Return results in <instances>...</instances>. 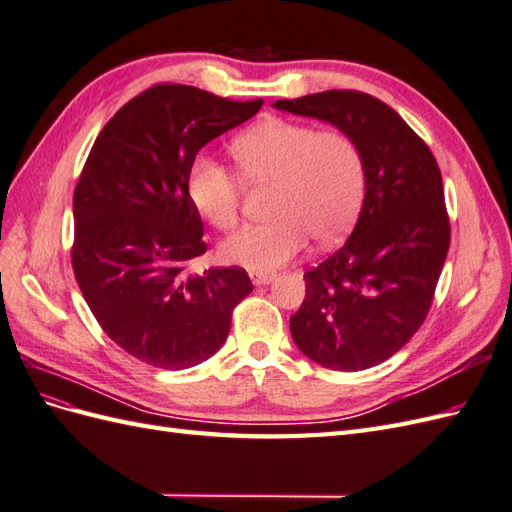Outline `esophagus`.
<instances>
[{
    "label": "esophagus",
    "instance_id": "1",
    "mask_svg": "<svg viewBox=\"0 0 512 512\" xmlns=\"http://www.w3.org/2000/svg\"><path fill=\"white\" fill-rule=\"evenodd\" d=\"M274 279H277V274L274 272H251V281L255 283V285H268V283H272Z\"/></svg>",
    "mask_w": 512,
    "mask_h": 512
}]
</instances>
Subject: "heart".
Wrapping results in <instances>:
<instances>
[{
	"label": "heart",
	"mask_w": 512,
	"mask_h": 512,
	"mask_svg": "<svg viewBox=\"0 0 512 512\" xmlns=\"http://www.w3.org/2000/svg\"><path fill=\"white\" fill-rule=\"evenodd\" d=\"M242 173L277 183L272 218L246 225L220 246L229 264L270 272L305 248L309 233L320 244L342 240L361 212L368 170L359 142L344 131L287 119H266L233 140ZM188 196L220 231L238 225L242 181L214 155L199 153L188 170Z\"/></svg>",
	"instance_id": "heart-1"
}]
</instances>
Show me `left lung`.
Listing matches in <instances>:
<instances>
[{"instance_id": "8db88e82", "label": "left lung", "mask_w": 512, "mask_h": 512, "mask_svg": "<svg viewBox=\"0 0 512 512\" xmlns=\"http://www.w3.org/2000/svg\"><path fill=\"white\" fill-rule=\"evenodd\" d=\"M274 108L331 123L363 151L368 186L357 225L305 272L290 331L324 368L368 370L396 355L428 316L450 248L441 170L396 110L359 90L281 99Z\"/></svg>"}]
</instances>
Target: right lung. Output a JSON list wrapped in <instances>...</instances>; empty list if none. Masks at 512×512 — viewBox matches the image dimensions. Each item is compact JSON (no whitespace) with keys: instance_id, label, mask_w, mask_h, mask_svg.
I'll use <instances>...</instances> for the list:
<instances>
[{"instance_id":"add662e5","label":"right lung","mask_w":512,"mask_h":512,"mask_svg":"<svg viewBox=\"0 0 512 512\" xmlns=\"http://www.w3.org/2000/svg\"><path fill=\"white\" fill-rule=\"evenodd\" d=\"M261 106L157 84L127 101L90 149L73 192V272L101 329L131 357L164 370L199 365L253 292L238 266L186 272L207 251L188 170L209 140Z\"/></svg>"}]
</instances>
